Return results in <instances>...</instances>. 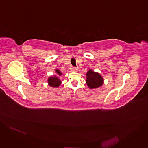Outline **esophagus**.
<instances>
[{"mask_svg": "<svg viewBox=\"0 0 148 148\" xmlns=\"http://www.w3.org/2000/svg\"><path fill=\"white\" fill-rule=\"evenodd\" d=\"M70 70L71 71H73V72H77V70H78V69H77V68H76V67H71V69H70Z\"/></svg>", "mask_w": 148, "mask_h": 148, "instance_id": "1", "label": "esophagus"}]
</instances>
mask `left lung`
I'll return each instance as SVG.
<instances>
[{
    "mask_svg": "<svg viewBox=\"0 0 148 148\" xmlns=\"http://www.w3.org/2000/svg\"><path fill=\"white\" fill-rule=\"evenodd\" d=\"M86 84L90 89H96L101 87L104 80L102 76L98 72H95L92 69H90L86 74Z\"/></svg>",
    "mask_w": 148,
    "mask_h": 148,
    "instance_id": "left-lung-1",
    "label": "left lung"
}]
</instances>
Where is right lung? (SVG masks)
I'll use <instances>...</instances> for the list:
<instances>
[{"instance_id":"1","label":"right lung","mask_w":148,"mask_h":148,"mask_svg":"<svg viewBox=\"0 0 148 148\" xmlns=\"http://www.w3.org/2000/svg\"><path fill=\"white\" fill-rule=\"evenodd\" d=\"M55 72L56 74H54L53 75L49 77L47 79V82L49 86L51 87L57 88L61 84V81L59 77H60L62 74V73H61L58 69H56L55 70Z\"/></svg>"}]
</instances>
